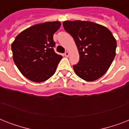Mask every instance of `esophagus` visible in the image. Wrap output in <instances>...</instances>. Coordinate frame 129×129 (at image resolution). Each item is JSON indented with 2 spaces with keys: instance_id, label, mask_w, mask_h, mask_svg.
I'll return each mask as SVG.
<instances>
[{
  "instance_id": "34e87169",
  "label": "esophagus",
  "mask_w": 129,
  "mask_h": 129,
  "mask_svg": "<svg viewBox=\"0 0 129 129\" xmlns=\"http://www.w3.org/2000/svg\"><path fill=\"white\" fill-rule=\"evenodd\" d=\"M64 55L66 57H68L69 55H70V52H69V51H66L64 53Z\"/></svg>"
}]
</instances>
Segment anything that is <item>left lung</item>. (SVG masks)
Returning <instances> with one entry per match:
<instances>
[{"label":"left lung","mask_w":129,"mask_h":129,"mask_svg":"<svg viewBox=\"0 0 129 129\" xmlns=\"http://www.w3.org/2000/svg\"><path fill=\"white\" fill-rule=\"evenodd\" d=\"M63 28L74 39L80 61L73 66L76 74L88 82L107 72L116 55V41L109 29L90 21H66Z\"/></svg>","instance_id":"1"}]
</instances>
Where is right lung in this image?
<instances>
[{
	"label": "right lung",
	"instance_id": "1",
	"mask_svg": "<svg viewBox=\"0 0 129 129\" xmlns=\"http://www.w3.org/2000/svg\"><path fill=\"white\" fill-rule=\"evenodd\" d=\"M60 27L59 21L39 23L16 37L11 45L13 60L27 79L42 82L55 74L62 56L54 51L53 34Z\"/></svg>",
	"mask_w": 129,
	"mask_h": 129
}]
</instances>
